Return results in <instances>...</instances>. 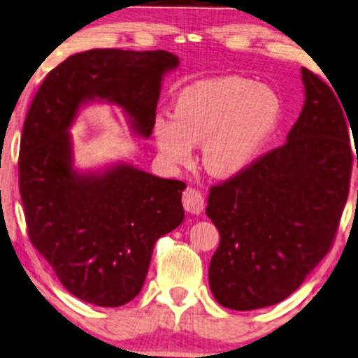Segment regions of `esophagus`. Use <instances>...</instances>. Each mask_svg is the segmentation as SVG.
Listing matches in <instances>:
<instances>
[{
  "label": "esophagus",
  "instance_id": "34e87169",
  "mask_svg": "<svg viewBox=\"0 0 358 358\" xmlns=\"http://www.w3.org/2000/svg\"><path fill=\"white\" fill-rule=\"evenodd\" d=\"M182 203L185 212L192 213V215H200L203 212L205 202H203V195L195 189H187L182 195Z\"/></svg>",
  "mask_w": 358,
  "mask_h": 358
}]
</instances>
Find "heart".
Listing matches in <instances>:
<instances>
[{"mask_svg":"<svg viewBox=\"0 0 358 358\" xmlns=\"http://www.w3.org/2000/svg\"><path fill=\"white\" fill-rule=\"evenodd\" d=\"M282 114V97L272 87L239 76L212 78L184 87L173 117L155 120L153 135L169 164L190 163L192 145L202 143L208 173L233 178L261 158Z\"/></svg>","mask_w":358,"mask_h":358,"instance_id":"heart-1","label":"heart"}]
</instances>
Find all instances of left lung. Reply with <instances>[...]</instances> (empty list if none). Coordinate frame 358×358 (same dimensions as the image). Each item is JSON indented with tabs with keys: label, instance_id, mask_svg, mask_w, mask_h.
<instances>
[{
	"label": "left lung",
	"instance_id": "obj_1",
	"mask_svg": "<svg viewBox=\"0 0 358 358\" xmlns=\"http://www.w3.org/2000/svg\"><path fill=\"white\" fill-rule=\"evenodd\" d=\"M301 80L305 104L287 143L210 189L205 212L220 246L208 283L229 310H259L290 296L329 251L347 202L349 117L332 85L306 68Z\"/></svg>",
	"mask_w": 358,
	"mask_h": 358
}]
</instances>
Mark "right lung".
Wrapping results in <instances>:
<instances>
[{
  "mask_svg": "<svg viewBox=\"0 0 358 358\" xmlns=\"http://www.w3.org/2000/svg\"><path fill=\"white\" fill-rule=\"evenodd\" d=\"M179 58L166 50L94 48L48 73L24 122L19 190L29 238L71 295L115 308L138 295L156 241L184 222L182 180L130 161L75 166L71 127L86 107L110 104L148 140L156 104Z\"/></svg>",
  "mask_w": 358,
  "mask_h": 358,
  "instance_id": "1",
  "label": "right lung"
}]
</instances>
